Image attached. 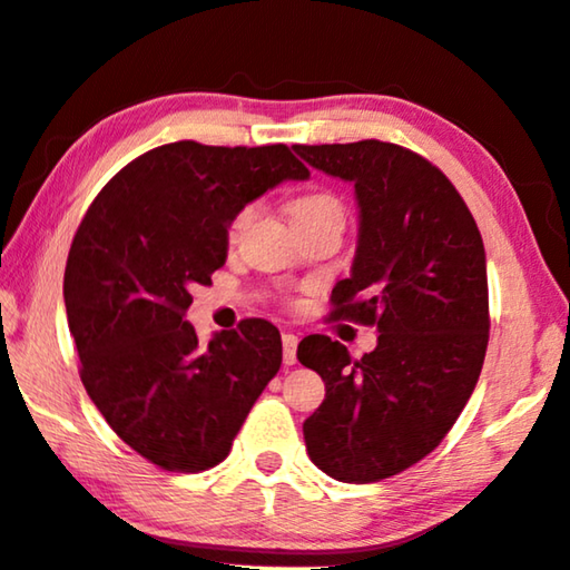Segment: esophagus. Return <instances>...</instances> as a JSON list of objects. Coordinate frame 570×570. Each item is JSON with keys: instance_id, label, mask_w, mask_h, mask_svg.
Returning a JSON list of instances; mask_svg holds the SVG:
<instances>
[{"instance_id": "obj_1", "label": "esophagus", "mask_w": 570, "mask_h": 570, "mask_svg": "<svg viewBox=\"0 0 570 570\" xmlns=\"http://www.w3.org/2000/svg\"><path fill=\"white\" fill-rule=\"evenodd\" d=\"M282 344H284V364H296V346H298V336L292 332L282 334Z\"/></svg>"}]
</instances>
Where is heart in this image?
Instances as JSON below:
<instances>
[{"label":"heart","mask_w":570,"mask_h":570,"mask_svg":"<svg viewBox=\"0 0 570 570\" xmlns=\"http://www.w3.org/2000/svg\"><path fill=\"white\" fill-rule=\"evenodd\" d=\"M254 216V206H244L238 214L228 220V238H236L244 226ZM288 216H292L294 226L302 224H312V220H322V218H340L344 216V208L340 204V198L332 196L326 190H312L304 193V196H296L292 204H288Z\"/></svg>","instance_id":"b5f03b06"}]
</instances>
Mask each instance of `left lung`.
<instances>
[{
    "label": "left lung",
    "mask_w": 570,
    "mask_h": 570,
    "mask_svg": "<svg viewBox=\"0 0 570 570\" xmlns=\"http://www.w3.org/2000/svg\"><path fill=\"white\" fill-rule=\"evenodd\" d=\"M294 150L354 183L360 246L330 320L380 332L362 360L324 334L298 344L326 384L306 450L334 480L380 482L428 458L475 390L490 336L485 248L458 188L420 153L382 140Z\"/></svg>",
    "instance_id": "1"
}]
</instances>
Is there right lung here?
<instances>
[{
	"label": "right lung",
	"mask_w": 570,
	"mask_h": 570,
	"mask_svg": "<svg viewBox=\"0 0 570 570\" xmlns=\"http://www.w3.org/2000/svg\"><path fill=\"white\" fill-rule=\"evenodd\" d=\"M308 168L276 146H158L115 173L72 238L67 324L80 380L125 445L170 472L226 460L282 366V334L244 320L208 346L183 320L190 286L226 264L228 220Z\"/></svg>",
	"instance_id": "add662e5"
}]
</instances>
